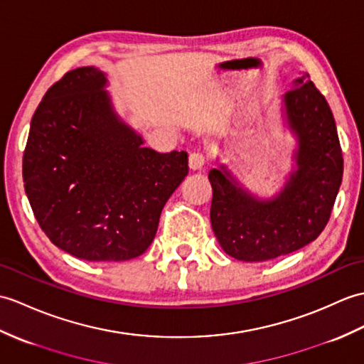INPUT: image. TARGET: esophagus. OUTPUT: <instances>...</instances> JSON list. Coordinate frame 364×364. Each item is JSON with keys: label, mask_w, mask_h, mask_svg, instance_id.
Returning <instances> with one entry per match:
<instances>
[{"label": "esophagus", "mask_w": 364, "mask_h": 364, "mask_svg": "<svg viewBox=\"0 0 364 364\" xmlns=\"http://www.w3.org/2000/svg\"><path fill=\"white\" fill-rule=\"evenodd\" d=\"M203 166H205V156L200 151H193V154L189 155V167L192 171H198Z\"/></svg>", "instance_id": "34e87169"}]
</instances>
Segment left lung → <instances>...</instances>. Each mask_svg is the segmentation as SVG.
<instances>
[{
    "instance_id": "obj_1",
    "label": "left lung",
    "mask_w": 364,
    "mask_h": 364,
    "mask_svg": "<svg viewBox=\"0 0 364 364\" xmlns=\"http://www.w3.org/2000/svg\"><path fill=\"white\" fill-rule=\"evenodd\" d=\"M298 134V171L279 197L259 201L235 184L225 168H213L210 225L226 255L264 262L296 251L323 232L343 180V150L332 109L304 74L284 96Z\"/></svg>"
}]
</instances>
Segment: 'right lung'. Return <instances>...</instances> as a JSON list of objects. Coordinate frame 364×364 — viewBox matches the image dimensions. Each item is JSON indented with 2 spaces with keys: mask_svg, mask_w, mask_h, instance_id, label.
<instances>
[{
  "mask_svg": "<svg viewBox=\"0 0 364 364\" xmlns=\"http://www.w3.org/2000/svg\"><path fill=\"white\" fill-rule=\"evenodd\" d=\"M104 73L68 71L32 116L23 181L41 230L91 262L141 256L168 197L189 172L186 151L142 147L113 113Z\"/></svg>",
  "mask_w": 364,
  "mask_h": 364,
  "instance_id": "add662e5",
  "label": "right lung"
}]
</instances>
